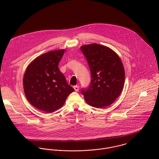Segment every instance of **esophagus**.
I'll list each match as a JSON object with an SVG mask.
<instances>
[{
  "label": "esophagus",
  "instance_id": "1",
  "mask_svg": "<svg viewBox=\"0 0 159 159\" xmlns=\"http://www.w3.org/2000/svg\"><path fill=\"white\" fill-rule=\"evenodd\" d=\"M74 89H75V90L76 92H77V91H79V86L75 85V86H74Z\"/></svg>",
  "mask_w": 159,
  "mask_h": 159
}]
</instances>
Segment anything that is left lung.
I'll return each instance as SVG.
<instances>
[{"instance_id":"1","label":"left lung","mask_w":159,"mask_h":159,"mask_svg":"<svg viewBox=\"0 0 159 159\" xmlns=\"http://www.w3.org/2000/svg\"><path fill=\"white\" fill-rule=\"evenodd\" d=\"M80 50L92 75L89 87L82 90L85 102L96 108L110 106L124 86L125 73L120 57L110 48L97 43L83 45Z\"/></svg>"}]
</instances>
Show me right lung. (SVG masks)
Returning a JSON list of instances; mask_svg holds the SVG:
<instances>
[{
  "label": "right lung",
  "mask_w": 159,
  "mask_h": 159,
  "mask_svg": "<svg viewBox=\"0 0 159 159\" xmlns=\"http://www.w3.org/2000/svg\"><path fill=\"white\" fill-rule=\"evenodd\" d=\"M65 50L50 51L38 56L27 66L23 77L26 99L36 109L53 112L61 107L74 89L58 69Z\"/></svg>",
  "instance_id": "obj_1"
}]
</instances>
